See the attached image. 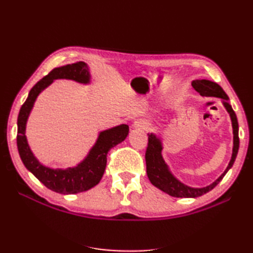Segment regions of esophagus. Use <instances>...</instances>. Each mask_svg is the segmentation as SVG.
<instances>
[{
    "label": "esophagus",
    "instance_id": "esophagus-1",
    "mask_svg": "<svg viewBox=\"0 0 253 253\" xmlns=\"http://www.w3.org/2000/svg\"><path fill=\"white\" fill-rule=\"evenodd\" d=\"M134 127L137 128V129H147L149 127V123L145 121V119H137L134 123Z\"/></svg>",
    "mask_w": 253,
    "mask_h": 253
}]
</instances>
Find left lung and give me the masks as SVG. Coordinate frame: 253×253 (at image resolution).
<instances>
[{
  "label": "left lung",
  "mask_w": 253,
  "mask_h": 253,
  "mask_svg": "<svg viewBox=\"0 0 253 253\" xmlns=\"http://www.w3.org/2000/svg\"><path fill=\"white\" fill-rule=\"evenodd\" d=\"M192 85L198 91L201 96L205 97H217L223 100V105L225 109L228 110L230 114L231 122H232V128H233V151H232V157L229 163L228 168L224 170V173L216 179L215 182L210 184L209 186H205L202 188H193L185 185L175 178L172 173L169 172L168 165L165 164L164 160L162 157V143L161 139L156 137L154 134H148V143L146 153H145V160H146V172L149 181L154 186L160 188L161 191L165 192L170 196L174 198H198V196L203 195L208 193L211 190H213L217 184L221 182V179L224 177V175L228 173V170L232 168L233 163L237 157V154L239 151V125L237 115L232 109V107L229 104V97L224 92L219 84L213 81H210L207 79L201 80H193L192 81Z\"/></svg>",
  "instance_id": "left-lung-1"
}]
</instances>
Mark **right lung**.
Returning <instances> with one entry per match:
<instances>
[{
    "label": "right lung",
    "mask_w": 253,
    "mask_h": 253,
    "mask_svg": "<svg viewBox=\"0 0 253 253\" xmlns=\"http://www.w3.org/2000/svg\"><path fill=\"white\" fill-rule=\"evenodd\" d=\"M55 79H70L80 84H88L90 81V74L88 66L84 62L79 61L72 65L54 68L40 81H38L30 90L27 100L20 109L16 144L24 166L42 184H44V186L60 194H76L87 191L100 182L106 169L107 154L110 148L126 138L129 127L123 124L101 131L88 156L76 168L53 169L40 164L28 145L25 137V124L38 95Z\"/></svg>",
    "instance_id": "obj_1"
}]
</instances>
